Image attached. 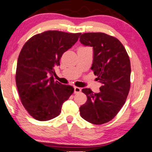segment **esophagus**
Listing matches in <instances>:
<instances>
[{
    "label": "esophagus",
    "mask_w": 152,
    "mask_h": 152,
    "mask_svg": "<svg viewBox=\"0 0 152 152\" xmlns=\"http://www.w3.org/2000/svg\"><path fill=\"white\" fill-rule=\"evenodd\" d=\"M81 91H82V89H81L80 88H79V87H77V86L74 87V93H80Z\"/></svg>",
    "instance_id": "34e87169"
}]
</instances>
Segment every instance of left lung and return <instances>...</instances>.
I'll use <instances>...</instances> for the list:
<instances>
[{
  "label": "left lung",
  "instance_id": "obj_1",
  "mask_svg": "<svg viewBox=\"0 0 152 152\" xmlns=\"http://www.w3.org/2000/svg\"><path fill=\"white\" fill-rule=\"evenodd\" d=\"M80 39L82 44L93 48L91 70L102 84L98 93L82 89L87 101L80 108V115L90 123H107L120 111L129 92V57L118 39L104 33H84Z\"/></svg>",
  "mask_w": 152,
  "mask_h": 152
}]
</instances>
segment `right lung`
Returning <instances> with one entry per match:
<instances>
[{"mask_svg": "<svg viewBox=\"0 0 152 152\" xmlns=\"http://www.w3.org/2000/svg\"><path fill=\"white\" fill-rule=\"evenodd\" d=\"M80 34L46 31L31 37L22 48L16 66V86L22 104L34 119L47 121L57 117L73 93V87L55 82L53 75L62 55Z\"/></svg>", "mask_w": 152, "mask_h": 152, "instance_id": "1", "label": "right lung"}]
</instances>
